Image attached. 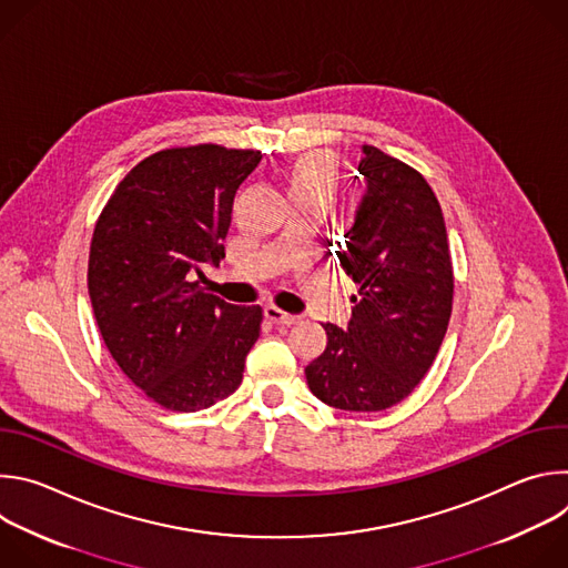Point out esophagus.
<instances>
[{
    "mask_svg": "<svg viewBox=\"0 0 568 568\" xmlns=\"http://www.w3.org/2000/svg\"><path fill=\"white\" fill-rule=\"evenodd\" d=\"M265 316L272 321V323H276V326H292V323H296V314H290V312H285V310H281L278 305H274V303H270V305H265Z\"/></svg>",
    "mask_w": 568,
    "mask_h": 568,
    "instance_id": "1",
    "label": "esophagus"
}]
</instances>
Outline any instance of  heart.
<instances>
[{
	"mask_svg": "<svg viewBox=\"0 0 568 568\" xmlns=\"http://www.w3.org/2000/svg\"><path fill=\"white\" fill-rule=\"evenodd\" d=\"M335 166L326 154H310L303 156L292 169L287 186L292 191H316L323 195L335 193Z\"/></svg>",
	"mask_w": 568,
	"mask_h": 568,
	"instance_id": "b5f03b06",
	"label": "heart"
}]
</instances>
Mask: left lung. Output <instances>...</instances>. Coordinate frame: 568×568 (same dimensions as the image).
Wrapping results in <instances>:
<instances>
[{
    "mask_svg": "<svg viewBox=\"0 0 568 568\" xmlns=\"http://www.w3.org/2000/svg\"><path fill=\"white\" fill-rule=\"evenodd\" d=\"M366 195L339 245L357 283L348 328L323 323L328 346L305 366L310 390L344 412H384L432 368L445 339L454 267L443 209L427 180L404 161L364 145Z\"/></svg>",
    "mask_w": 568,
    "mask_h": 568,
    "instance_id": "left-lung-1",
    "label": "left lung"
}]
</instances>
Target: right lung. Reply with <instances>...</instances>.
I'll return each mask as SVG.
<instances>
[{"label": "right lung", "instance_id": "add662e5", "mask_svg": "<svg viewBox=\"0 0 568 568\" xmlns=\"http://www.w3.org/2000/svg\"><path fill=\"white\" fill-rule=\"evenodd\" d=\"M261 159L217 143L159 150L97 220L88 287L101 337L125 377L169 412L229 397L261 335V305H231L195 281L224 258L235 191Z\"/></svg>", "mask_w": 568, "mask_h": 568}]
</instances>
